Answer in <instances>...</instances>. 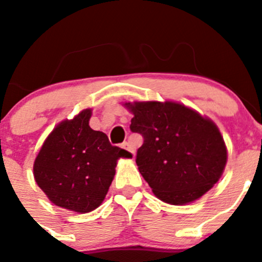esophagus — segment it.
<instances>
[{"label": "esophagus", "instance_id": "34e87169", "mask_svg": "<svg viewBox=\"0 0 262 262\" xmlns=\"http://www.w3.org/2000/svg\"><path fill=\"white\" fill-rule=\"evenodd\" d=\"M121 148H124V149H126L128 150V152H130L132 153V156H136V152H134V148H133V146H132L130 143H129V142H124L123 144H121Z\"/></svg>", "mask_w": 262, "mask_h": 262}]
</instances>
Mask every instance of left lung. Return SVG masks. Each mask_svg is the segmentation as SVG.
I'll return each instance as SVG.
<instances>
[{
    "label": "left lung",
    "mask_w": 262,
    "mask_h": 262,
    "mask_svg": "<svg viewBox=\"0 0 262 262\" xmlns=\"http://www.w3.org/2000/svg\"><path fill=\"white\" fill-rule=\"evenodd\" d=\"M124 106L134 115L130 130L144 139L137 150V166L158 199L189 204L218 182L227 148L209 118L173 101H134Z\"/></svg>",
    "instance_id": "left-lung-1"
}]
</instances>
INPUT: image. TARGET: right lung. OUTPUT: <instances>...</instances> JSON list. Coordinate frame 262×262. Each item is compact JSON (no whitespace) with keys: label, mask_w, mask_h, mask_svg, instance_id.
I'll use <instances>...</instances> for the list:
<instances>
[{"label":"right lung","mask_w":262,"mask_h":262,"mask_svg":"<svg viewBox=\"0 0 262 262\" xmlns=\"http://www.w3.org/2000/svg\"><path fill=\"white\" fill-rule=\"evenodd\" d=\"M91 109L58 124L34 162L36 184L57 207L89 213L104 202L119 158H130L112 146L105 133L90 128Z\"/></svg>","instance_id":"add662e5"}]
</instances>
